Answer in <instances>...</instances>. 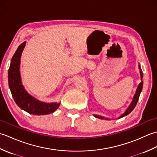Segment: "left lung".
Wrapping results in <instances>:
<instances>
[{
  "instance_id": "obj_1",
  "label": "left lung",
  "mask_w": 157,
  "mask_h": 157,
  "mask_svg": "<svg viewBox=\"0 0 157 157\" xmlns=\"http://www.w3.org/2000/svg\"><path fill=\"white\" fill-rule=\"evenodd\" d=\"M139 69H140V76H141V80L142 82L140 83V84L138 86V88L136 90V94H134V98H133V101L132 102L131 104L129 105V107L127 109V110L125 111V112L124 113H123V114L119 117V119L123 117H125L126 115H128L129 113H131L133 109L135 108V106L137 104V102L138 101V99L140 97V93L142 92V87H143V80H142V78H143V73L141 70V67H140V65H139ZM94 116L96 118H98V119H105V120H108V118H105L104 117H102V116H99L97 115H94Z\"/></svg>"
}]
</instances>
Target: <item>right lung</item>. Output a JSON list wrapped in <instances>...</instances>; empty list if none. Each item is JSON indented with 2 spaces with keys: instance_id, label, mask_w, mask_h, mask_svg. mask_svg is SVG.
<instances>
[{
  "instance_id": "obj_1",
  "label": "right lung",
  "mask_w": 157,
  "mask_h": 157,
  "mask_svg": "<svg viewBox=\"0 0 157 157\" xmlns=\"http://www.w3.org/2000/svg\"><path fill=\"white\" fill-rule=\"evenodd\" d=\"M26 42L19 46L13 55L8 71V82L10 90L15 103L19 108L29 114L40 115L55 112L59 108V103H46L33 97L23 87L20 75V59Z\"/></svg>"
}]
</instances>
